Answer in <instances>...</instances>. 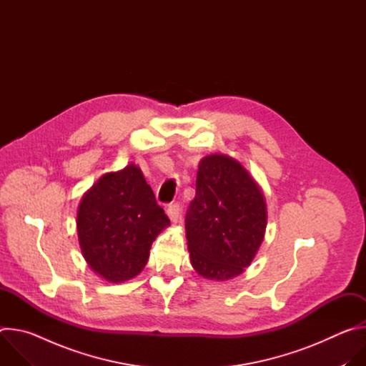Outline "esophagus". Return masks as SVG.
<instances>
[{
    "mask_svg": "<svg viewBox=\"0 0 366 366\" xmlns=\"http://www.w3.org/2000/svg\"><path fill=\"white\" fill-rule=\"evenodd\" d=\"M167 214H168L169 220H171L174 224H175V223H178V220H179V214H181V207H179V204H171V205L168 207Z\"/></svg>",
    "mask_w": 366,
    "mask_h": 366,
    "instance_id": "34e87169",
    "label": "esophagus"
}]
</instances>
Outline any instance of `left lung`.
Wrapping results in <instances>:
<instances>
[{
  "mask_svg": "<svg viewBox=\"0 0 366 366\" xmlns=\"http://www.w3.org/2000/svg\"><path fill=\"white\" fill-rule=\"evenodd\" d=\"M185 217L192 268L207 280L229 281L250 265L267 229L262 189L240 162L208 154L197 172Z\"/></svg>",
  "mask_w": 366,
  "mask_h": 366,
  "instance_id": "obj_1",
  "label": "left lung"
}]
</instances>
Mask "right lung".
I'll return each instance as SVG.
<instances>
[{"instance_id":"obj_1","label":"right lung","mask_w":366,"mask_h":366,"mask_svg":"<svg viewBox=\"0 0 366 366\" xmlns=\"http://www.w3.org/2000/svg\"><path fill=\"white\" fill-rule=\"evenodd\" d=\"M171 224L134 164L104 174L82 197L76 229L88 267L109 282H124L144 268L149 250Z\"/></svg>"}]
</instances>
